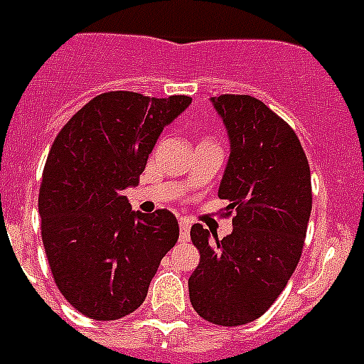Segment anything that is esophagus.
Returning <instances> with one entry per match:
<instances>
[{
  "instance_id": "1",
  "label": "esophagus",
  "mask_w": 364,
  "mask_h": 364,
  "mask_svg": "<svg viewBox=\"0 0 364 364\" xmlns=\"http://www.w3.org/2000/svg\"><path fill=\"white\" fill-rule=\"evenodd\" d=\"M190 226H192V220H190L188 217H179V230H181V240H183V242H186V240H188Z\"/></svg>"
}]
</instances>
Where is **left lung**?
I'll list each match as a JSON object with an SVG mask.
<instances>
[{"label":"left lung","mask_w":364,"mask_h":364,"mask_svg":"<svg viewBox=\"0 0 364 364\" xmlns=\"http://www.w3.org/2000/svg\"><path fill=\"white\" fill-rule=\"evenodd\" d=\"M232 152L219 186L224 239L193 224L201 260L188 278L192 307L203 320L237 327L257 320L285 289L300 262L312 208L307 156L284 118L250 95L213 97Z\"/></svg>","instance_id":"8db88e82"}]
</instances>
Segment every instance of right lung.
I'll return each instance as SVG.
<instances>
[{
  "label": "right lung",
  "mask_w": 364,
  "mask_h": 364,
  "mask_svg": "<svg viewBox=\"0 0 364 364\" xmlns=\"http://www.w3.org/2000/svg\"><path fill=\"white\" fill-rule=\"evenodd\" d=\"M190 102L107 91L53 140L39 188L41 237L59 291L91 320H118L140 307L178 242L172 212H132L124 190L138 185L163 127Z\"/></svg>",
  "instance_id": "1"
}]
</instances>
